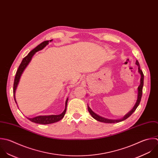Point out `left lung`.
<instances>
[{
	"label": "left lung",
	"instance_id": "left-lung-1",
	"mask_svg": "<svg viewBox=\"0 0 158 158\" xmlns=\"http://www.w3.org/2000/svg\"><path fill=\"white\" fill-rule=\"evenodd\" d=\"M135 64L138 66V71H139V73L140 74L141 77H140V85H139V86L138 87V89H137V90H138L137 100V102H136L134 106L133 107V108L121 119H107V118H103V117H102V116L98 115L97 114L94 113L91 110V108L89 106V105H87V108H88V111H89V113L90 114V115L95 119H96L98 121H100V122H102V123H105L112 124V123H119V122H121V121H124L126 119H127L135 111V110L137 109V108L139 105V104L140 103V101H141V98H142V89H143V81H144V75H143V73L142 71L140 69V64H139V61L137 60Z\"/></svg>",
	"mask_w": 158,
	"mask_h": 158
}]
</instances>
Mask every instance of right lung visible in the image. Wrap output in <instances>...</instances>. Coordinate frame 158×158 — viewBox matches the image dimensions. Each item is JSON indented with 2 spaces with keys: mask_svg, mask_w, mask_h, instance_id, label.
I'll use <instances>...</instances> for the list:
<instances>
[{
  "mask_svg": "<svg viewBox=\"0 0 158 158\" xmlns=\"http://www.w3.org/2000/svg\"><path fill=\"white\" fill-rule=\"evenodd\" d=\"M52 39L50 40H45L44 42H42L41 44H40L39 45H37L35 48H34L32 50H31L27 54V55L23 59L21 64H19V66L18 67V69L16 71L15 80H14V84H13V95H14V99H15V103L16 104H17V102L16 101V98H15V92H16L17 86L18 85L20 77H21L23 71H24V69H26L27 66L29 64V63L31 61L34 55L37 52L42 50L45 47H46V45H47L48 44L49 42H52ZM68 101V98H67L66 102H65L64 110L60 114L48 115V116H38L34 117L33 118H27L32 123H37V124H49L56 123V122L60 121L64 117V116L66 113V111ZM17 106H18V104H17Z\"/></svg>",
  "mask_w": 158,
  "mask_h": 158,
  "instance_id": "obj_1",
  "label": "right lung"
}]
</instances>
